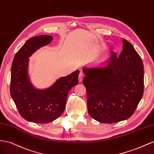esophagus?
<instances>
[{
	"mask_svg": "<svg viewBox=\"0 0 154 154\" xmlns=\"http://www.w3.org/2000/svg\"><path fill=\"white\" fill-rule=\"evenodd\" d=\"M83 78H84V75H83V74L82 73H80L79 75V82H81L83 80Z\"/></svg>",
	"mask_w": 154,
	"mask_h": 154,
	"instance_id": "34e87169",
	"label": "esophagus"
}]
</instances>
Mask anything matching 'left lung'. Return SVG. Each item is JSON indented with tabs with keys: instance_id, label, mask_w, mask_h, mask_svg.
<instances>
[{
	"instance_id": "1",
	"label": "left lung",
	"mask_w": 154,
	"mask_h": 154,
	"mask_svg": "<svg viewBox=\"0 0 154 154\" xmlns=\"http://www.w3.org/2000/svg\"><path fill=\"white\" fill-rule=\"evenodd\" d=\"M117 57L115 52L106 62L83 67L82 83L87 93L90 116L103 123H115L130 118L142 99L144 91L143 61L126 39Z\"/></svg>"
}]
</instances>
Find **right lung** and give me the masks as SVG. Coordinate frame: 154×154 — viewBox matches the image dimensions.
Listing matches in <instances>:
<instances>
[{
    "mask_svg": "<svg viewBox=\"0 0 154 154\" xmlns=\"http://www.w3.org/2000/svg\"><path fill=\"white\" fill-rule=\"evenodd\" d=\"M52 40L50 35L30 38L15 54L11 66V98L20 115L35 123H48L62 115L68 91L78 84L79 71L77 69L60 77L48 88L40 90L32 85L28 75L29 57Z\"/></svg>",
    "mask_w": 154,
    "mask_h": 154,
    "instance_id": "right-lung-1",
    "label": "right lung"
}]
</instances>
